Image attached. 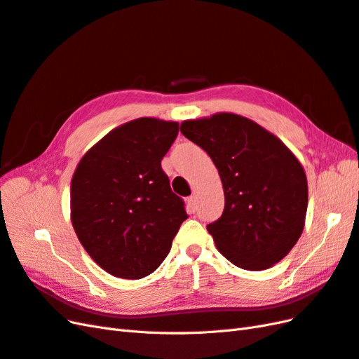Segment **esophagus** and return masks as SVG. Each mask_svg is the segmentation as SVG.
I'll list each match as a JSON object with an SVG mask.
<instances>
[{
    "label": "esophagus",
    "mask_w": 359,
    "mask_h": 359,
    "mask_svg": "<svg viewBox=\"0 0 359 359\" xmlns=\"http://www.w3.org/2000/svg\"><path fill=\"white\" fill-rule=\"evenodd\" d=\"M188 206H189V209L192 212H196V209H197V206H196V196L188 197Z\"/></svg>",
    "instance_id": "34e87169"
}]
</instances>
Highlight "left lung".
<instances>
[{
  "mask_svg": "<svg viewBox=\"0 0 359 359\" xmlns=\"http://www.w3.org/2000/svg\"><path fill=\"white\" fill-rule=\"evenodd\" d=\"M180 132L222 180L224 212L208 224L218 251L247 271L278 263L304 230L309 188L299 161L257 123L229 112L183 121Z\"/></svg>",
  "mask_w": 359,
  "mask_h": 359,
  "instance_id": "obj_1",
  "label": "left lung"
}]
</instances>
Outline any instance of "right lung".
Instances as JSON below:
<instances>
[{"label":"right lung","instance_id":"right-lung-1","mask_svg":"<svg viewBox=\"0 0 359 359\" xmlns=\"http://www.w3.org/2000/svg\"><path fill=\"white\" fill-rule=\"evenodd\" d=\"M179 134L176 121L137 118L111 130L79 161L72 177V224L102 269L144 278L165 260L185 201L161 167Z\"/></svg>","mask_w":359,"mask_h":359}]
</instances>
